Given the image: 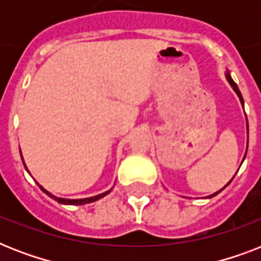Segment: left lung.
<instances>
[{
	"label": "left lung",
	"mask_w": 261,
	"mask_h": 261,
	"mask_svg": "<svg viewBox=\"0 0 261 261\" xmlns=\"http://www.w3.org/2000/svg\"><path fill=\"white\" fill-rule=\"evenodd\" d=\"M225 75H226V80H227V83L230 84V87L233 88V90H234L236 92V94H237V96H239V98H240V102H241V106L244 107V98H243V96H241V92H240V89H239V87H237V84L234 83V81H233V80H231V77H230V73H229V70H227L226 69V73H225ZM247 131H248V120H247ZM245 155H247V151H245ZM245 155H244V160H245ZM243 160V161H244ZM236 176V174H234ZM234 176H233V177H234ZM233 177H231V180H233ZM230 180V181H231ZM230 181L227 182L226 186L223 187V188H221V190L219 191H217V192H214V194H211V195H208V196H206L207 199H210V198H213V196H215V195H218L219 192H221V191H223L225 190V188H226L227 186H229V184H230Z\"/></svg>",
	"instance_id": "8db88e82"
}]
</instances>
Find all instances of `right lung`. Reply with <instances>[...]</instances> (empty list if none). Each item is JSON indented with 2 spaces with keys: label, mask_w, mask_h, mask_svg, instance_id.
<instances>
[{
  "label": "right lung",
  "mask_w": 261,
  "mask_h": 261,
  "mask_svg": "<svg viewBox=\"0 0 261 261\" xmlns=\"http://www.w3.org/2000/svg\"><path fill=\"white\" fill-rule=\"evenodd\" d=\"M20 154H21V153H20ZM21 160H22V164H24V167H25L27 172L30 173V171H28V168H27L25 163H24V159H22V154H21ZM30 174H31V173H30ZM36 184H38V186L40 187V190L44 191V194L48 195L50 198L55 199V200H57V202H58V203H61V204H71V206H83V204H88V203L96 202V200H98V199L104 198L106 195H108V194H110V192H111V191H112V188H111V190L106 191V192H102V194H98V195H96V196H90V198H84V199H66V198H58V196H55V195H53V194H51V192H48V191H47V190H44V188H43V187L40 186L39 182H36Z\"/></svg>",
  "instance_id": "obj_1"
}]
</instances>
